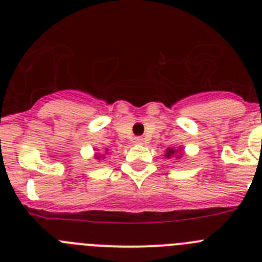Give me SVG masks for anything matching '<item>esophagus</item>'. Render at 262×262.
<instances>
[{"instance_id":"esophagus-1","label":"esophagus","mask_w":262,"mask_h":262,"mask_svg":"<svg viewBox=\"0 0 262 262\" xmlns=\"http://www.w3.org/2000/svg\"><path fill=\"white\" fill-rule=\"evenodd\" d=\"M143 142H144V139H143V138H135V139H134V143H135V144H143Z\"/></svg>"}]
</instances>
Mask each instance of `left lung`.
<instances>
[{"mask_svg":"<svg viewBox=\"0 0 262 262\" xmlns=\"http://www.w3.org/2000/svg\"><path fill=\"white\" fill-rule=\"evenodd\" d=\"M179 155H177V154ZM172 155H176V159H181L182 154H181V148H178V149H173V148H168V151H166V157H170Z\"/></svg>","mask_w":262,"mask_h":262,"instance_id":"left-lung-1","label":"left lung"}]
</instances>
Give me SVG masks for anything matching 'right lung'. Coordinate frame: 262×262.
Wrapping results in <instances>:
<instances>
[{
    "mask_svg": "<svg viewBox=\"0 0 262 262\" xmlns=\"http://www.w3.org/2000/svg\"><path fill=\"white\" fill-rule=\"evenodd\" d=\"M96 159H98V160L99 159H103V156H101V155H99V154H97L96 155Z\"/></svg>",
    "mask_w": 262,
    "mask_h": 262,
    "instance_id": "1",
    "label": "right lung"
}]
</instances>
